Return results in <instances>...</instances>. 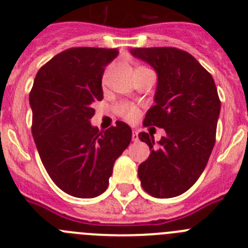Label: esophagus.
<instances>
[{
	"instance_id": "34e87169",
	"label": "esophagus",
	"mask_w": 248,
	"mask_h": 248,
	"mask_svg": "<svg viewBox=\"0 0 248 248\" xmlns=\"http://www.w3.org/2000/svg\"><path fill=\"white\" fill-rule=\"evenodd\" d=\"M131 139H133V141H134V143H137L138 140H139V137H138V131L133 130V137H131Z\"/></svg>"
}]
</instances>
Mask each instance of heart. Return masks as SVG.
I'll list each match as a JSON object with an SVG mask.
<instances>
[{
  "label": "heart",
  "instance_id": "b5f03b06",
  "mask_svg": "<svg viewBox=\"0 0 248 248\" xmlns=\"http://www.w3.org/2000/svg\"><path fill=\"white\" fill-rule=\"evenodd\" d=\"M139 68L144 67H137L135 69H139ZM115 111L118 113V115H120L123 119L128 120V122H134L139 117V109L131 103H120L115 107Z\"/></svg>",
  "mask_w": 248,
  "mask_h": 248
}]
</instances>
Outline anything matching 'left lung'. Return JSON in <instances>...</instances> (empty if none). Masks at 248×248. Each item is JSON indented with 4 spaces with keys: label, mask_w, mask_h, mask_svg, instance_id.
<instances>
[{
    "label": "left lung",
    "mask_w": 248,
    "mask_h": 248,
    "mask_svg": "<svg viewBox=\"0 0 248 248\" xmlns=\"http://www.w3.org/2000/svg\"><path fill=\"white\" fill-rule=\"evenodd\" d=\"M130 52L157 73L155 105L146 113L144 125L166 133L159 143L153 135L140 133L139 139L151 153L138 175L149 195L175 198L198 181L209 161L221 109L217 89L211 74L185 50L154 47Z\"/></svg>",
    "instance_id": "1"
}]
</instances>
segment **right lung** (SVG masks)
I'll use <instances>...</instances> for the list:
<instances>
[{"label": "right lung", "instance_id": "add662e5", "mask_svg": "<svg viewBox=\"0 0 248 248\" xmlns=\"http://www.w3.org/2000/svg\"><path fill=\"white\" fill-rule=\"evenodd\" d=\"M117 48L73 47L48 61L30 93L32 135L43 166L59 189L74 198L103 194L131 129L117 122L105 131L91 125L93 103L103 99L102 78Z\"/></svg>", "mask_w": 248, "mask_h": 248}]
</instances>
